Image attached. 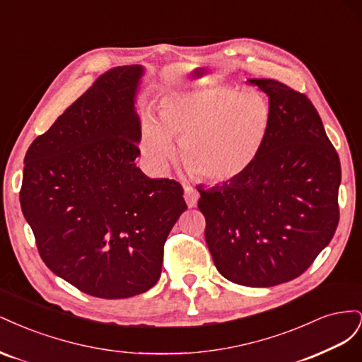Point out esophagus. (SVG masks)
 I'll return each mask as SVG.
<instances>
[{
    "label": "esophagus",
    "mask_w": 362,
    "mask_h": 362,
    "mask_svg": "<svg viewBox=\"0 0 362 362\" xmlns=\"http://www.w3.org/2000/svg\"><path fill=\"white\" fill-rule=\"evenodd\" d=\"M184 199L187 202L189 208H193L198 205V199H199V193L196 192L190 185H185L184 187Z\"/></svg>",
    "instance_id": "1"
}]
</instances>
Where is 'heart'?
<instances>
[{
	"label": "heart",
	"instance_id": "b5f03b06",
	"mask_svg": "<svg viewBox=\"0 0 362 362\" xmlns=\"http://www.w3.org/2000/svg\"><path fill=\"white\" fill-rule=\"evenodd\" d=\"M270 125L267 101L255 90L229 86L172 92L161 100L157 120L141 124V151L156 170H164L181 141L182 160L206 181L240 177L255 161Z\"/></svg>",
	"mask_w": 362,
	"mask_h": 362
}]
</instances>
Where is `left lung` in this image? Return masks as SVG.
Here are the masks:
<instances>
[{
	"label": "left lung",
	"mask_w": 362,
	"mask_h": 362,
	"mask_svg": "<svg viewBox=\"0 0 362 362\" xmlns=\"http://www.w3.org/2000/svg\"><path fill=\"white\" fill-rule=\"evenodd\" d=\"M269 98L270 125L240 177L198 189L205 240L228 281L273 287L308 269L338 225L339 158L303 93L276 80H249Z\"/></svg>",
	"instance_id": "8db88e82"
}]
</instances>
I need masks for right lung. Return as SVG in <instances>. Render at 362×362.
Returning a JSON list of instances; mask_svg holds the SVG:
<instances>
[{
  "label": "right lung",
  "instance_id": "add662e5",
  "mask_svg": "<svg viewBox=\"0 0 362 362\" xmlns=\"http://www.w3.org/2000/svg\"><path fill=\"white\" fill-rule=\"evenodd\" d=\"M145 68L105 72L30 145L21 208L48 269L95 298L154 287L166 238L187 210L181 184L149 178L136 96Z\"/></svg>",
  "mask_w": 362,
  "mask_h": 362
}]
</instances>
